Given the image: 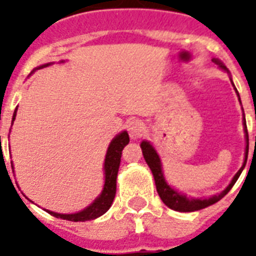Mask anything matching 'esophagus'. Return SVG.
<instances>
[{"instance_id":"obj_1","label":"esophagus","mask_w":256,"mask_h":256,"mask_svg":"<svg viewBox=\"0 0 256 256\" xmlns=\"http://www.w3.org/2000/svg\"><path fill=\"white\" fill-rule=\"evenodd\" d=\"M128 136H130V138L134 140L140 138L144 132V122L140 120H132V122L128 124Z\"/></svg>"}]
</instances>
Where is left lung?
<instances>
[{"instance_id": "1", "label": "left lung", "mask_w": 256, "mask_h": 256, "mask_svg": "<svg viewBox=\"0 0 256 256\" xmlns=\"http://www.w3.org/2000/svg\"><path fill=\"white\" fill-rule=\"evenodd\" d=\"M211 61L214 62L215 65H218L220 69L224 70V72L230 76V72H228V69L224 66V64H223L222 61H219L218 58H212ZM231 82H232V80H231ZM232 86H234L235 92H236L239 102H240V96H239L238 90H236L234 84H232ZM240 104H242V102H240ZM243 128H244V138H246V152H244V162H243L242 168H239L238 172L234 175V178L231 179L230 184H228L222 192H219V194L216 195H212V196H208V198H190V196H187V195L179 192L178 190H175L174 187L170 186L168 183V180H166V178H164V168H162V160H160V154L156 152V148H154L148 140H142V144H140L142 154H144V160H146V164H148V168L152 170L154 180H156V191H158V194H160L162 202H164L168 207H170L171 210L179 211V212H191V211H198L202 210V208H206V207L211 206V204H214V203H216L218 200H220V199L231 190V187L234 186L235 182L238 180V178L240 176V174H242L243 168L246 166L247 156H248V132H247L244 112H243Z\"/></svg>"}]
</instances>
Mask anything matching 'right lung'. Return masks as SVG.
Instances as JSON below:
<instances>
[{
	"instance_id": "1",
	"label": "right lung",
	"mask_w": 256,
	"mask_h": 256,
	"mask_svg": "<svg viewBox=\"0 0 256 256\" xmlns=\"http://www.w3.org/2000/svg\"><path fill=\"white\" fill-rule=\"evenodd\" d=\"M64 62V61H61ZM54 62H49L45 65H41L36 68L33 72L46 66L53 65ZM17 116V108L13 112V120L12 124L16 120ZM130 142L128 132H120L118 136L112 138L110 142L106 152V156H104V188L100 191V194L92 200V204H88L86 208L78 211V212H73V214H60V212H54V211L46 210V212H49L50 215H53L56 218L65 219V220H70V222H85V220H92V219L100 218V215H104L106 211L110 208L112 204V200L116 198V175H118V170H120V156H122V150L126 144ZM12 168L14 172V166L12 162Z\"/></svg>"
}]
</instances>
